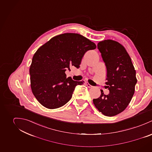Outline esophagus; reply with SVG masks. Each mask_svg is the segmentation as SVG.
<instances>
[{"label":"esophagus","mask_w":152,"mask_h":152,"mask_svg":"<svg viewBox=\"0 0 152 152\" xmlns=\"http://www.w3.org/2000/svg\"><path fill=\"white\" fill-rule=\"evenodd\" d=\"M86 85L88 88H91V87H93V86L90 85L88 82H86Z\"/></svg>","instance_id":"obj_1"}]
</instances>
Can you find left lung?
<instances>
[{"label": "left lung", "instance_id": "1", "mask_svg": "<svg viewBox=\"0 0 152 152\" xmlns=\"http://www.w3.org/2000/svg\"><path fill=\"white\" fill-rule=\"evenodd\" d=\"M97 48L107 68L105 88L110 93L105 95L101 90V96L93 101L102 114L113 117L124 111L131 101L137 83L136 71L129 54L118 42L104 40Z\"/></svg>", "mask_w": 152, "mask_h": 152}]
</instances>
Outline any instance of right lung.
Masks as SVG:
<instances>
[{
	"instance_id": "right-lung-1",
	"label": "right lung",
	"mask_w": 152,
	"mask_h": 152,
	"mask_svg": "<svg viewBox=\"0 0 152 152\" xmlns=\"http://www.w3.org/2000/svg\"><path fill=\"white\" fill-rule=\"evenodd\" d=\"M96 44L83 35L65 33L52 38L36 51L30 68L33 93L44 107L59 108L72 98L75 88L84 81L66 78L65 71L80 67L84 53Z\"/></svg>"
}]
</instances>
